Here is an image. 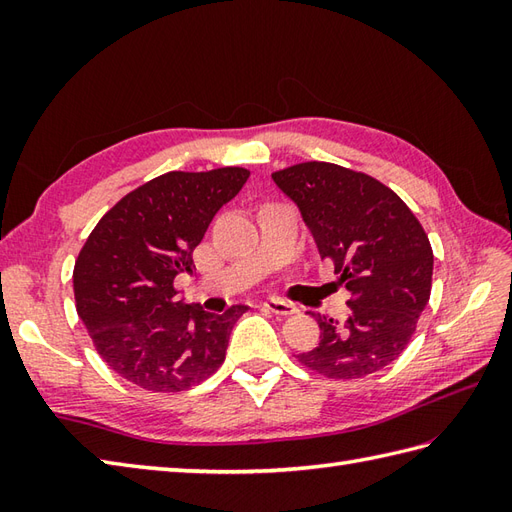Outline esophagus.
<instances>
[{"label":"esophagus","instance_id":"34e87169","mask_svg":"<svg viewBox=\"0 0 512 512\" xmlns=\"http://www.w3.org/2000/svg\"><path fill=\"white\" fill-rule=\"evenodd\" d=\"M264 308H266L268 312L279 314V317H290V314L297 312V308L292 306V303H288V301H284V299H275V297L264 301Z\"/></svg>","mask_w":512,"mask_h":512}]
</instances>
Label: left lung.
<instances>
[{
	"label": "left lung",
	"mask_w": 512,
	"mask_h": 512,
	"mask_svg": "<svg viewBox=\"0 0 512 512\" xmlns=\"http://www.w3.org/2000/svg\"><path fill=\"white\" fill-rule=\"evenodd\" d=\"M273 180L352 295L343 323L312 314L321 341L297 361L334 380L380 372L405 352L431 297L433 250L422 224L383 182L332 162H299Z\"/></svg>",
	"instance_id": "1"
}]
</instances>
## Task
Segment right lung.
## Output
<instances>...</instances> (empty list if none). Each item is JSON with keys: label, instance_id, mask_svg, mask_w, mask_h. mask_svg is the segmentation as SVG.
Instances as JSON below:
<instances>
[{"label": "right lung", "instance_id": "1", "mask_svg": "<svg viewBox=\"0 0 512 512\" xmlns=\"http://www.w3.org/2000/svg\"><path fill=\"white\" fill-rule=\"evenodd\" d=\"M250 171H169L129 191L94 226L74 264L76 312L110 369L147 391H184L224 363L248 306L224 314L182 303L176 275Z\"/></svg>", "mask_w": 512, "mask_h": 512}]
</instances>
